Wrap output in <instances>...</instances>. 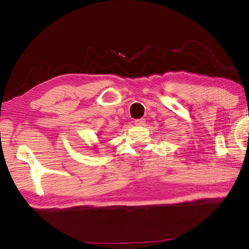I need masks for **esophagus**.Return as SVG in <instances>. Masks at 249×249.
Instances as JSON below:
<instances>
[{
	"mask_svg": "<svg viewBox=\"0 0 249 249\" xmlns=\"http://www.w3.org/2000/svg\"><path fill=\"white\" fill-rule=\"evenodd\" d=\"M145 119H138V120H136L135 121V125H137V126H142V125H145Z\"/></svg>",
	"mask_w": 249,
	"mask_h": 249,
	"instance_id": "34e87169",
	"label": "esophagus"
}]
</instances>
